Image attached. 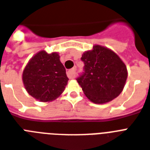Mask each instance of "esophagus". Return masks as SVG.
I'll return each mask as SVG.
<instances>
[{"instance_id": "1", "label": "esophagus", "mask_w": 150, "mask_h": 150, "mask_svg": "<svg viewBox=\"0 0 150 150\" xmlns=\"http://www.w3.org/2000/svg\"><path fill=\"white\" fill-rule=\"evenodd\" d=\"M75 71H76V68H72V69H71V70L68 71V72H67L68 77L69 78V79H74V78L75 77Z\"/></svg>"}]
</instances>
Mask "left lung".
I'll return each mask as SVG.
<instances>
[{"label":"left lung","mask_w":150,"mask_h":150,"mask_svg":"<svg viewBox=\"0 0 150 150\" xmlns=\"http://www.w3.org/2000/svg\"><path fill=\"white\" fill-rule=\"evenodd\" d=\"M84 72L76 80L85 95L94 103L103 104L120 95L125 85L128 71L116 53L95 45L83 53Z\"/></svg>","instance_id":"1"}]
</instances>
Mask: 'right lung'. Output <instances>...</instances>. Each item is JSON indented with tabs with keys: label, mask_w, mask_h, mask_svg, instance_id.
<instances>
[{
	"label": "right lung",
	"mask_w": 150,
	"mask_h": 150,
	"mask_svg": "<svg viewBox=\"0 0 150 150\" xmlns=\"http://www.w3.org/2000/svg\"><path fill=\"white\" fill-rule=\"evenodd\" d=\"M22 81L30 96L40 102H50L63 93L68 78L59 54L41 50L26 64Z\"/></svg>",
	"instance_id": "add662e5"
}]
</instances>
